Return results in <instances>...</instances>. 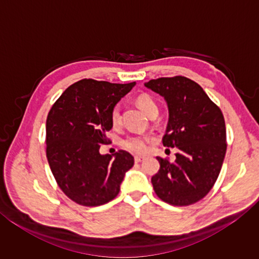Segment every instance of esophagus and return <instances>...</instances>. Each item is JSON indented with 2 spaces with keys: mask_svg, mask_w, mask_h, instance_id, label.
Segmentation results:
<instances>
[{
  "mask_svg": "<svg viewBox=\"0 0 259 259\" xmlns=\"http://www.w3.org/2000/svg\"><path fill=\"white\" fill-rule=\"evenodd\" d=\"M144 160V156H139V155H136L135 156V162H140Z\"/></svg>",
  "mask_w": 259,
  "mask_h": 259,
  "instance_id": "1",
  "label": "esophagus"
}]
</instances>
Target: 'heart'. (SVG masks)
Returning a JSON list of instances; mask_svg holds the SVG:
<instances>
[{
	"mask_svg": "<svg viewBox=\"0 0 259 259\" xmlns=\"http://www.w3.org/2000/svg\"><path fill=\"white\" fill-rule=\"evenodd\" d=\"M136 103H137L140 109L148 116L157 115L159 112V107L155 100L153 99L150 95L142 94L136 98ZM121 120V107L120 105H115L111 111V122L113 125H117L120 123ZM152 138L147 135H138V134H131L125 136V137L121 140V146L124 150L136 153V154H143L148 150V144L151 143Z\"/></svg>",
	"mask_w": 259,
	"mask_h": 259,
	"instance_id": "1",
	"label": "heart"
}]
</instances>
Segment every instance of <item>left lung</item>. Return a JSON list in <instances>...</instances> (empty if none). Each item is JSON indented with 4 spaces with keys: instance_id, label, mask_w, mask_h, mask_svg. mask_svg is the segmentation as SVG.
I'll use <instances>...</instances> for the list:
<instances>
[{
    "instance_id": "1",
    "label": "left lung",
    "mask_w": 259,
    "mask_h": 259,
    "mask_svg": "<svg viewBox=\"0 0 259 259\" xmlns=\"http://www.w3.org/2000/svg\"><path fill=\"white\" fill-rule=\"evenodd\" d=\"M145 85L166 100L169 122L162 143L178 148L175 162L156 157L160 169L152 177L153 188L169 204L184 207L198 202L214 185L224 161V115L191 78L159 77Z\"/></svg>"
}]
</instances>
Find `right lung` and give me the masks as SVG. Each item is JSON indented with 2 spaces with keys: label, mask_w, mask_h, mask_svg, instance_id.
<instances>
[{
  "label": "right lung",
  "mask_w": 259,
  "mask_h": 259,
  "mask_svg": "<svg viewBox=\"0 0 259 259\" xmlns=\"http://www.w3.org/2000/svg\"><path fill=\"white\" fill-rule=\"evenodd\" d=\"M134 85L83 78L69 85L48 114V162L60 190L77 204L97 207L112 201L134 165L125 151L115 157L99 153L100 144L109 140L112 108Z\"/></svg>",
  "instance_id": "add662e5"
}]
</instances>
